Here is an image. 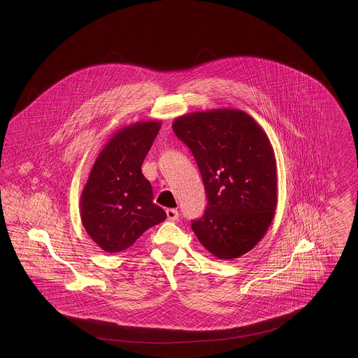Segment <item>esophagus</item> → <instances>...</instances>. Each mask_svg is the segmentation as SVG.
Returning a JSON list of instances; mask_svg holds the SVG:
<instances>
[{"instance_id": "esophagus-1", "label": "esophagus", "mask_w": 358, "mask_h": 358, "mask_svg": "<svg viewBox=\"0 0 358 358\" xmlns=\"http://www.w3.org/2000/svg\"><path fill=\"white\" fill-rule=\"evenodd\" d=\"M166 215H168L169 220L171 221L178 220V217H179V213H178V210H176V208H168L166 210Z\"/></svg>"}]
</instances>
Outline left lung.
Segmentation results:
<instances>
[{"label": "left lung", "instance_id": "8db88e82", "mask_svg": "<svg viewBox=\"0 0 358 358\" xmlns=\"http://www.w3.org/2000/svg\"><path fill=\"white\" fill-rule=\"evenodd\" d=\"M176 137L189 147L208 203L192 229L207 251L238 259L266 234L278 205L274 150L251 116L215 108L176 117Z\"/></svg>", "mask_w": 358, "mask_h": 358}]
</instances>
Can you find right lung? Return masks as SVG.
<instances>
[{"label": "right lung", "instance_id": "add662e5", "mask_svg": "<svg viewBox=\"0 0 358 358\" xmlns=\"http://www.w3.org/2000/svg\"><path fill=\"white\" fill-rule=\"evenodd\" d=\"M161 128L139 122L115 133L94 161L80 196V216L93 242L108 253L129 248L147 229L166 219L153 203L142 164Z\"/></svg>", "mask_w": 358, "mask_h": 358}]
</instances>
